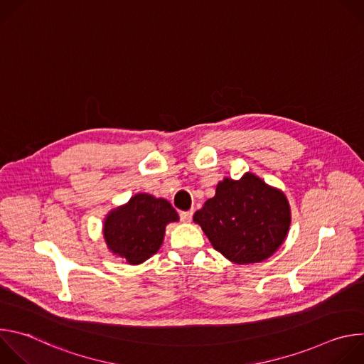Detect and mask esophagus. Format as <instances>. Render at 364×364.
Masks as SVG:
<instances>
[{"instance_id": "1", "label": "esophagus", "mask_w": 364, "mask_h": 364, "mask_svg": "<svg viewBox=\"0 0 364 364\" xmlns=\"http://www.w3.org/2000/svg\"><path fill=\"white\" fill-rule=\"evenodd\" d=\"M180 219H181V222H184V223H190L191 219H193V212H181V213H180Z\"/></svg>"}]
</instances>
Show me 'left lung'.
I'll return each instance as SVG.
<instances>
[{
    "instance_id": "obj_1",
    "label": "left lung",
    "mask_w": 364,
    "mask_h": 364,
    "mask_svg": "<svg viewBox=\"0 0 364 364\" xmlns=\"http://www.w3.org/2000/svg\"><path fill=\"white\" fill-rule=\"evenodd\" d=\"M213 247L229 261L246 265L262 262L284 243L291 209L285 194L252 173L240 180L225 178L194 213Z\"/></svg>"
}]
</instances>
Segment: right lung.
<instances>
[{"label":"right lung","instance_id":"add662e5","mask_svg":"<svg viewBox=\"0 0 364 364\" xmlns=\"http://www.w3.org/2000/svg\"><path fill=\"white\" fill-rule=\"evenodd\" d=\"M177 220V212L166 198L139 193L107 216L103 236L111 252L138 265L157 253L166 226Z\"/></svg>","mask_w":364,"mask_h":364}]
</instances>
